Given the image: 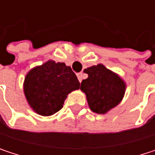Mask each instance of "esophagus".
Returning <instances> with one entry per match:
<instances>
[{"label": "esophagus", "instance_id": "obj_1", "mask_svg": "<svg viewBox=\"0 0 155 155\" xmlns=\"http://www.w3.org/2000/svg\"><path fill=\"white\" fill-rule=\"evenodd\" d=\"M77 77L79 81L81 82L82 81V79H83V73H79V74H77Z\"/></svg>", "mask_w": 155, "mask_h": 155}]
</instances>
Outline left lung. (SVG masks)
<instances>
[{"label": "left lung", "instance_id": "left-lung-1", "mask_svg": "<svg viewBox=\"0 0 155 155\" xmlns=\"http://www.w3.org/2000/svg\"><path fill=\"white\" fill-rule=\"evenodd\" d=\"M84 73L88 78L82 80L81 91L85 93L91 111L106 114L122 101L127 84L117 74L102 64L88 67L84 69Z\"/></svg>", "mask_w": 155, "mask_h": 155}]
</instances>
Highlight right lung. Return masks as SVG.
Returning <instances> with one entry per match:
<instances>
[{
	"instance_id": "add662e5",
	"label": "right lung",
	"mask_w": 155,
	"mask_h": 155,
	"mask_svg": "<svg viewBox=\"0 0 155 155\" xmlns=\"http://www.w3.org/2000/svg\"><path fill=\"white\" fill-rule=\"evenodd\" d=\"M79 88L80 82L71 67L51 59L30 69L23 82L28 104L43 117L59 111L67 95Z\"/></svg>"
}]
</instances>
